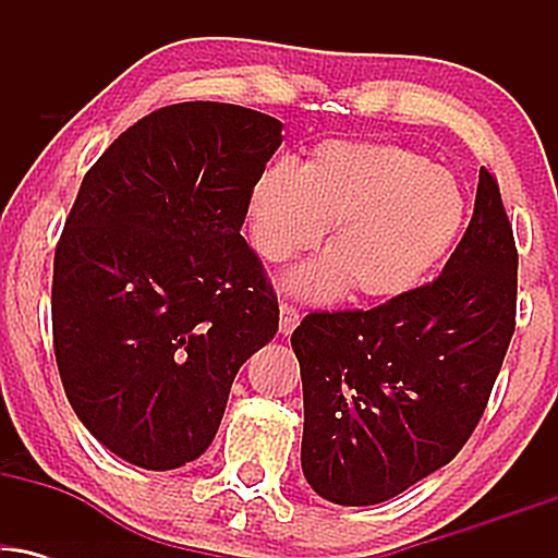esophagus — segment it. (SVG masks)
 Returning a JSON list of instances; mask_svg holds the SVG:
<instances>
[{
  "label": "esophagus",
  "mask_w": 558,
  "mask_h": 558,
  "mask_svg": "<svg viewBox=\"0 0 558 558\" xmlns=\"http://www.w3.org/2000/svg\"><path fill=\"white\" fill-rule=\"evenodd\" d=\"M299 325V310L293 304H280V332L288 336Z\"/></svg>",
  "instance_id": "1"
}]
</instances>
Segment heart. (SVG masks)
Masks as SVG:
<instances>
[{"mask_svg":"<svg viewBox=\"0 0 558 558\" xmlns=\"http://www.w3.org/2000/svg\"><path fill=\"white\" fill-rule=\"evenodd\" d=\"M466 198L451 172L401 144L332 138L304 168L275 162L248 194V233L280 265L325 239L328 257L293 272L306 299H396L417 288L451 252Z\"/></svg>","mask_w":558,"mask_h":558,"instance_id":"obj_1","label":"heart"}]
</instances>
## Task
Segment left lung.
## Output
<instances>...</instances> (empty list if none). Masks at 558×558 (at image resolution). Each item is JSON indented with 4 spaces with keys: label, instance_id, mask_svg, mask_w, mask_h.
<instances>
[{
    "label": "left lung",
    "instance_id": "left-lung-1",
    "mask_svg": "<svg viewBox=\"0 0 558 558\" xmlns=\"http://www.w3.org/2000/svg\"><path fill=\"white\" fill-rule=\"evenodd\" d=\"M517 325V246L493 172L444 272L373 310L310 312L291 336L304 386L301 470L369 506L451 462L475 433Z\"/></svg>",
    "mask_w": 558,
    "mask_h": 558
}]
</instances>
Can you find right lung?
<instances>
[{
  "mask_svg": "<svg viewBox=\"0 0 558 558\" xmlns=\"http://www.w3.org/2000/svg\"><path fill=\"white\" fill-rule=\"evenodd\" d=\"M280 128L183 101L133 123L83 175L54 252V360L78 420L125 462L162 472L202 457L235 373L278 330L241 226Z\"/></svg>",
  "mask_w": 558,
  "mask_h": 558,
  "instance_id": "add662e5",
  "label": "right lung"
}]
</instances>
